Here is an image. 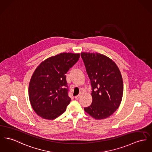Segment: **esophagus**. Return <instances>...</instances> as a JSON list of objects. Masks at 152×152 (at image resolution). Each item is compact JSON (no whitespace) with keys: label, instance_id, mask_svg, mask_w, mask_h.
I'll return each instance as SVG.
<instances>
[{"label":"esophagus","instance_id":"1","mask_svg":"<svg viewBox=\"0 0 152 152\" xmlns=\"http://www.w3.org/2000/svg\"><path fill=\"white\" fill-rule=\"evenodd\" d=\"M80 96H81V95H77V96H75V99L76 100H78V99H80Z\"/></svg>","mask_w":152,"mask_h":152}]
</instances>
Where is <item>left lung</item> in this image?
<instances>
[{
  "instance_id": "8db88e82",
  "label": "left lung",
  "mask_w": 152,
  "mask_h": 152,
  "mask_svg": "<svg viewBox=\"0 0 152 152\" xmlns=\"http://www.w3.org/2000/svg\"><path fill=\"white\" fill-rule=\"evenodd\" d=\"M90 79L92 103L84 110L96 119L112 115L121 102L123 83L121 71L113 61L99 53L82 52Z\"/></svg>"
}]
</instances>
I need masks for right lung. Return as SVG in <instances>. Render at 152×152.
I'll return each mask as SVG.
<instances>
[{"label": "right lung", "instance_id": "1", "mask_svg": "<svg viewBox=\"0 0 152 152\" xmlns=\"http://www.w3.org/2000/svg\"><path fill=\"white\" fill-rule=\"evenodd\" d=\"M80 53H61L41 62L31 76L29 97L34 112L53 120L66 110L71 99L66 74L80 58Z\"/></svg>", "mask_w": 152, "mask_h": 152}]
</instances>
